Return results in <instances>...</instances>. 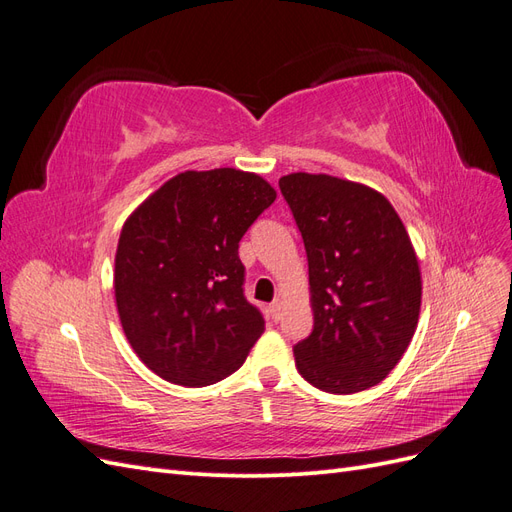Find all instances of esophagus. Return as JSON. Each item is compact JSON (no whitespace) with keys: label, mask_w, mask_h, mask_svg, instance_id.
Listing matches in <instances>:
<instances>
[{"label":"esophagus","mask_w":512,"mask_h":512,"mask_svg":"<svg viewBox=\"0 0 512 512\" xmlns=\"http://www.w3.org/2000/svg\"><path fill=\"white\" fill-rule=\"evenodd\" d=\"M282 309H284V301L277 299V301L271 305V318H273V320H280Z\"/></svg>","instance_id":"obj_1"}]
</instances>
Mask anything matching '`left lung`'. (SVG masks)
<instances>
[{"label": "left lung", "instance_id": "8db88e82", "mask_svg": "<svg viewBox=\"0 0 512 512\" xmlns=\"http://www.w3.org/2000/svg\"><path fill=\"white\" fill-rule=\"evenodd\" d=\"M280 190L303 235L314 314L294 365L327 393L365 391L399 363L421 314V267L408 230L365 183L290 173Z\"/></svg>", "mask_w": 512, "mask_h": 512}]
</instances>
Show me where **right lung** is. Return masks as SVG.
<instances>
[{"label":"right lung","instance_id":"1","mask_svg":"<svg viewBox=\"0 0 512 512\" xmlns=\"http://www.w3.org/2000/svg\"><path fill=\"white\" fill-rule=\"evenodd\" d=\"M275 196L267 179L239 168L185 170L123 222L115 303L153 374L207 386L243 365L265 320L243 297L239 241Z\"/></svg>","mask_w":512,"mask_h":512}]
</instances>
